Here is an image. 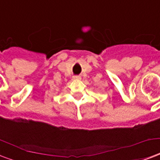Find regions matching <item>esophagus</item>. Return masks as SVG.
<instances>
[{
    "label": "esophagus",
    "mask_w": 160,
    "mask_h": 160,
    "mask_svg": "<svg viewBox=\"0 0 160 160\" xmlns=\"http://www.w3.org/2000/svg\"><path fill=\"white\" fill-rule=\"evenodd\" d=\"M73 79H74V80H80V76H74Z\"/></svg>",
    "instance_id": "esophagus-1"
}]
</instances>
